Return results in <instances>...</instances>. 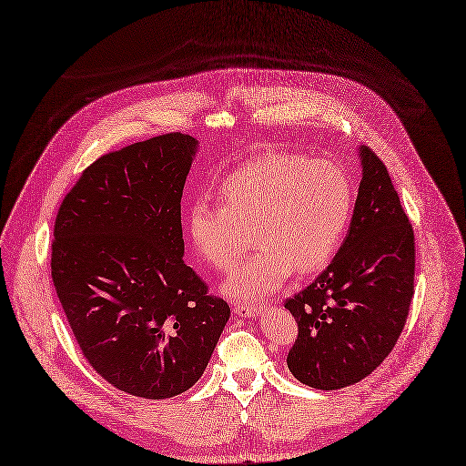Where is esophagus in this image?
<instances>
[{"mask_svg":"<svg viewBox=\"0 0 466 466\" xmlns=\"http://www.w3.org/2000/svg\"><path fill=\"white\" fill-rule=\"evenodd\" d=\"M263 305L258 303H242V301H233V311L238 317H258L263 311Z\"/></svg>","mask_w":466,"mask_h":466,"instance_id":"34e87169","label":"esophagus"}]
</instances>
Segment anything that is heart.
I'll return each instance as SVG.
<instances>
[{
  "mask_svg": "<svg viewBox=\"0 0 466 466\" xmlns=\"http://www.w3.org/2000/svg\"><path fill=\"white\" fill-rule=\"evenodd\" d=\"M218 205L203 198L187 210L195 248L218 271H229L250 245L256 252L228 279L233 298L258 299L290 277L322 269L338 252L352 210L345 170L324 159L265 153L228 174Z\"/></svg>",
  "mask_w": 466,
  "mask_h": 466,
  "instance_id": "1",
  "label": "heart"
}]
</instances>
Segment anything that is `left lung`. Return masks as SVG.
Masks as SVG:
<instances>
[{
	"instance_id": "8db88e82",
	"label": "left lung",
	"mask_w": 466,
	"mask_h": 466,
	"mask_svg": "<svg viewBox=\"0 0 466 466\" xmlns=\"http://www.w3.org/2000/svg\"><path fill=\"white\" fill-rule=\"evenodd\" d=\"M360 157L362 180L339 252L284 301L298 322L288 370L320 390L368 378L400 338L413 298V228L385 163L370 147H360Z\"/></svg>"
}]
</instances>
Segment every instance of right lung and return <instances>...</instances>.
Masks as SVG:
<instances>
[{"label": "right lung", "mask_w": 466, "mask_h": 466, "mask_svg": "<svg viewBox=\"0 0 466 466\" xmlns=\"http://www.w3.org/2000/svg\"><path fill=\"white\" fill-rule=\"evenodd\" d=\"M195 151L182 132L109 151L55 219L51 277L83 357L109 385L149 400L198 381L231 313L182 259Z\"/></svg>", "instance_id": "1"}]
</instances>
